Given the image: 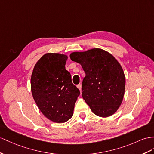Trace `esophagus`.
<instances>
[{"label": "esophagus", "mask_w": 154, "mask_h": 154, "mask_svg": "<svg viewBox=\"0 0 154 154\" xmlns=\"http://www.w3.org/2000/svg\"><path fill=\"white\" fill-rule=\"evenodd\" d=\"M77 87L81 90V84H79V85H77Z\"/></svg>", "instance_id": "obj_1"}]
</instances>
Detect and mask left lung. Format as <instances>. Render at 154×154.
Instances as JSON below:
<instances>
[{"mask_svg": "<svg viewBox=\"0 0 154 154\" xmlns=\"http://www.w3.org/2000/svg\"><path fill=\"white\" fill-rule=\"evenodd\" d=\"M70 58L80 64L85 72L82 96L92 111L100 117L112 115L125 92V79L119 62L111 54L98 48L72 53Z\"/></svg>", "mask_w": 154, "mask_h": 154, "instance_id": "obj_1", "label": "left lung"}]
</instances>
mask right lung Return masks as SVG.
<instances>
[{
	"label": "right lung",
	"instance_id": "right-lung-1",
	"mask_svg": "<svg viewBox=\"0 0 154 154\" xmlns=\"http://www.w3.org/2000/svg\"><path fill=\"white\" fill-rule=\"evenodd\" d=\"M68 57L47 53L35 65L31 76V91L43 115L57 123H64L73 115L80 91L65 68Z\"/></svg>",
	"mask_w": 154,
	"mask_h": 154
}]
</instances>
